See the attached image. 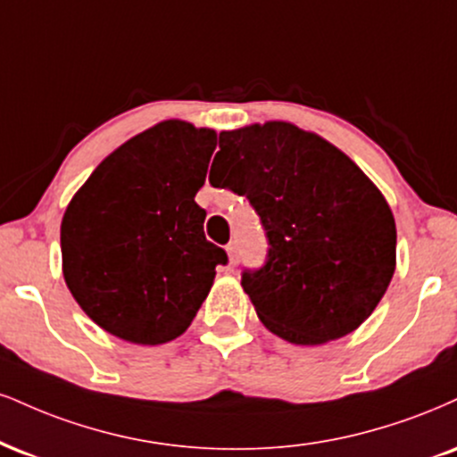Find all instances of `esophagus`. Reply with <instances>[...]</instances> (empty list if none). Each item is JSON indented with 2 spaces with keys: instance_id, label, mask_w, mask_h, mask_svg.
Segmentation results:
<instances>
[{
  "instance_id": "1",
  "label": "esophagus",
  "mask_w": 457,
  "mask_h": 457,
  "mask_svg": "<svg viewBox=\"0 0 457 457\" xmlns=\"http://www.w3.org/2000/svg\"><path fill=\"white\" fill-rule=\"evenodd\" d=\"M228 255H229V263L232 266H236V263L240 262V253H238V243L236 240H232V243L228 245Z\"/></svg>"
}]
</instances>
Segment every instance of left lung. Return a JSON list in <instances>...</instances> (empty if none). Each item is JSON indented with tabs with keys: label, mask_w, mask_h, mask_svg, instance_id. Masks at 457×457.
Returning <instances> with one entry per match:
<instances>
[{
	"label": "left lung",
	"mask_w": 457,
	"mask_h": 457,
	"mask_svg": "<svg viewBox=\"0 0 457 457\" xmlns=\"http://www.w3.org/2000/svg\"><path fill=\"white\" fill-rule=\"evenodd\" d=\"M219 148L225 166L208 180L246 195L266 232V262L240 278L263 326L295 345L353 332L395 270L381 191L337 146L289 123L221 131Z\"/></svg>",
	"instance_id": "left-lung-1"
}]
</instances>
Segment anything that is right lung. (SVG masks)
Returning a JSON list of instances; mask_svg holds the SVG:
<instances>
[{
	"label": "right lung",
	"instance_id": "1",
	"mask_svg": "<svg viewBox=\"0 0 457 457\" xmlns=\"http://www.w3.org/2000/svg\"><path fill=\"white\" fill-rule=\"evenodd\" d=\"M212 129L166 120L108 155L62 221L63 277L80 309L114 337L162 345L185 332L228 253L208 243L195 194Z\"/></svg>",
	"mask_w": 457,
	"mask_h": 457
}]
</instances>
